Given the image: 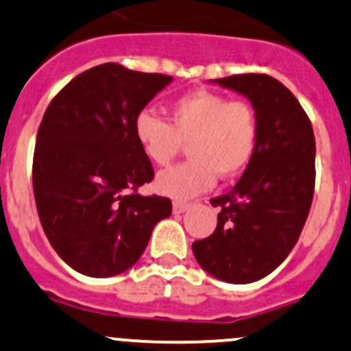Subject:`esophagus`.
Returning <instances> with one entry per match:
<instances>
[{
	"instance_id": "obj_1",
	"label": "esophagus",
	"mask_w": 351,
	"mask_h": 351,
	"mask_svg": "<svg viewBox=\"0 0 351 351\" xmlns=\"http://www.w3.org/2000/svg\"><path fill=\"white\" fill-rule=\"evenodd\" d=\"M190 206H191V204L176 200V202H173V213H185Z\"/></svg>"
}]
</instances>
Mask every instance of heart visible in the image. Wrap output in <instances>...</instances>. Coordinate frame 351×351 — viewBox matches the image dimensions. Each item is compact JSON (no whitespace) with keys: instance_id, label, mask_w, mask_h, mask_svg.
I'll return each instance as SVG.
<instances>
[{"instance_id":"heart-1","label":"heart","mask_w":351,"mask_h":351,"mask_svg":"<svg viewBox=\"0 0 351 351\" xmlns=\"http://www.w3.org/2000/svg\"><path fill=\"white\" fill-rule=\"evenodd\" d=\"M168 114L169 123L149 110L134 119V138L151 163L168 165L188 147L190 160L158 175L160 193L186 200L212 188L217 175L234 178L252 161L259 128L247 101L195 90L173 101Z\"/></svg>"}]
</instances>
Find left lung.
<instances>
[{
    "instance_id": "1",
    "label": "left lung",
    "mask_w": 351,
    "mask_h": 351,
    "mask_svg": "<svg viewBox=\"0 0 351 351\" xmlns=\"http://www.w3.org/2000/svg\"><path fill=\"white\" fill-rule=\"evenodd\" d=\"M247 97L257 116V146L220 206L217 228L193 242L195 259L220 281L249 284L271 274L300 239L315 193L313 126L293 92L265 73L212 80Z\"/></svg>"
}]
</instances>
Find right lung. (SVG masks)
<instances>
[{
    "mask_svg": "<svg viewBox=\"0 0 351 351\" xmlns=\"http://www.w3.org/2000/svg\"><path fill=\"white\" fill-rule=\"evenodd\" d=\"M171 80L102 64L70 80L43 114L33 154L36 210L55 252L80 274L128 271L154 225L171 215L168 198L136 193L154 171L134 138L136 116Z\"/></svg>",
    "mask_w": 351,
    "mask_h": 351,
    "instance_id": "add662e5",
    "label": "right lung"
}]
</instances>
